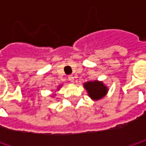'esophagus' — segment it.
<instances>
[{"label": "esophagus", "instance_id": "34e87169", "mask_svg": "<svg viewBox=\"0 0 146 146\" xmlns=\"http://www.w3.org/2000/svg\"><path fill=\"white\" fill-rule=\"evenodd\" d=\"M68 80H69L70 81L73 82L74 81V76H72V75H70V76H68Z\"/></svg>", "mask_w": 146, "mask_h": 146}]
</instances>
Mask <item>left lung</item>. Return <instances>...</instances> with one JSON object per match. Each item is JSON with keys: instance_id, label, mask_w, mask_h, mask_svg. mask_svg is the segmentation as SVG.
<instances>
[{"instance_id": "8db88e82", "label": "left lung", "mask_w": 146, "mask_h": 146, "mask_svg": "<svg viewBox=\"0 0 146 146\" xmlns=\"http://www.w3.org/2000/svg\"><path fill=\"white\" fill-rule=\"evenodd\" d=\"M84 88L87 89L89 97L94 100L101 99L107 93V88L102 82H88L84 84Z\"/></svg>"}]
</instances>
